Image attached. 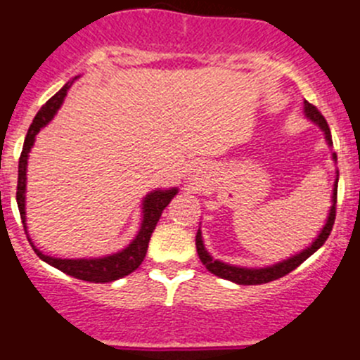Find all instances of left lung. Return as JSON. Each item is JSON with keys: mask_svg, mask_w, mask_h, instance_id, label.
I'll return each instance as SVG.
<instances>
[{"mask_svg": "<svg viewBox=\"0 0 360 360\" xmlns=\"http://www.w3.org/2000/svg\"><path fill=\"white\" fill-rule=\"evenodd\" d=\"M304 112H306V116L309 117V120L315 121V123L319 124L320 128H322V131L326 134V141L329 142V144H333L329 124H327L326 117L322 116V112H320V110L309 102H304ZM333 158L336 160V153H333ZM333 191H334V193H333V207H330L329 218H327L326 226H323L322 232H320V236L315 239V243H313L309 248H306V250H302L299 255H294V257L288 258V260L280 262V264H274V265H271V267H264V269L236 267V265L223 264V262L214 260V258H212L211 255L205 251L204 243H202V233H200V230H198L197 237H195V244H197V253H198V257H200L202 264H204L205 269H207L209 273L214 274V276H219V278H223V280L233 281V283H239V285H262V283H269V281L278 280V278L287 276V274L292 273L294 269H297L299 265H301L302 262L306 260V258L311 257V255L315 253V251L319 250V248L322 246L323 243H326L327 237H329L330 230H333V225H334V219H336L338 179H336V184H334Z\"/></svg>", "mask_w": 360, "mask_h": 360, "instance_id": "left-lung-1", "label": "left lung"}]
</instances>
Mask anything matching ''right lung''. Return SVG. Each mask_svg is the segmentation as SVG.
I'll return each mask as SVG.
<instances>
[{"mask_svg": "<svg viewBox=\"0 0 360 360\" xmlns=\"http://www.w3.org/2000/svg\"><path fill=\"white\" fill-rule=\"evenodd\" d=\"M68 87L70 84H65V86H63L51 100H47L45 105H41V109L38 110L33 123H31L30 130H27L26 141H24L22 153H20V158H19V179H17V205H19L24 232H26L24 191H26L27 155H30L31 146H33L34 137H37V134L40 131V128L45 127V124L54 117L56 110L59 109V105L63 103V98L66 96ZM176 193H177L176 188H172V190H158L149 193L148 197L144 198V204H142V209H144V218H142V225H141V230H139L137 237H135V239L131 240V244H128V248H124L123 251L109 255V257L79 258V260H70V258H54V257H47V255H44L41 251H38L37 248L33 246L30 237H27V240H30L34 253H37L41 260L47 262V264L52 265V267L59 269L61 273L70 274V276L77 278V280L89 281V283H109V281H116L120 280V278L128 276L130 273H134L135 269L142 264L146 253H148V244H149V239H151L153 230H155L163 209L169 205V202L172 200Z\"/></svg>", "mask_w": 360, "mask_h": 360, "instance_id": "right-lung-1", "label": "right lung"}]
</instances>
